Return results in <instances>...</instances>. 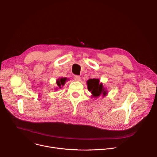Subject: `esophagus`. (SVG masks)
Wrapping results in <instances>:
<instances>
[{
	"label": "esophagus",
	"instance_id": "1",
	"mask_svg": "<svg viewBox=\"0 0 157 157\" xmlns=\"http://www.w3.org/2000/svg\"><path fill=\"white\" fill-rule=\"evenodd\" d=\"M73 78H74V79L75 81H79L80 79H81V77L79 76H78V75H75Z\"/></svg>",
	"mask_w": 157,
	"mask_h": 157
}]
</instances>
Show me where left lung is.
<instances>
[{"label":"left lung","mask_w":157,"mask_h":157,"mask_svg":"<svg viewBox=\"0 0 157 157\" xmlns=\"http://www.w3.org/2000/svg\"><path fill=\"white\" fill-rule=\"evenodd\" d=\"M87 89L89 91H91L94 97H98L101 94L105 96L107 93L104 90L102 84L99 83L98 79H90L87 82Z\"/></svg>","instance_id":"left-lung-1"}]
</instances>
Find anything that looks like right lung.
<instances>
[{"instance_id": "1", "label": "right lung", "mask_w": 157, "mask_h": 157, "mask_svg": "<svg viewBox=\"0 0 157 157\" xmlns=\"http://www.w3.org/2000/svg\"><path fill=\"white\" fill-rule=\"evenodd\" d=\"M66 81V78H61V79H58L56 83H57V85L59 86V87H61V86H63L65 82Z\"/></svg>"}]
</instances>
